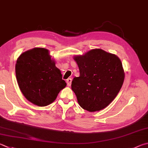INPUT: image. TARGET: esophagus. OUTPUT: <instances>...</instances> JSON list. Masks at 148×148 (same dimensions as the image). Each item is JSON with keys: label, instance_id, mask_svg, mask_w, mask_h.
Returning <instances> with one entry per match:
<instances>
[{"label": "esophagus", "instance_id": "1", "mask_svg": "<svg viewBox=\"0 0 148 148\" xmlns=\"http://www.w3.org/2000/svg\"><path fill=\"white\" fill-rule=\"evenodd\" d=\"M66 83H67V85L70 87V86L71 85V83H72V79L71 78H68L66 79Z\"/></svg>", "mask_w": 148, "mask_h": 148}]
</instances>
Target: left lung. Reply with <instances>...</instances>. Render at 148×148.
<instances>
[{
    "label": "left lung",
    "instance_id": "1",
    "mask_svg": "<svg viewBox=\"0 0 148 148\" xmlns=\"http://www.w3.org/2000/svg\"><path fill=\"white\" fill-rule=\"evenodd\" d=\"M80 76L72 82V90L80 107L89 112L106 108L116 98L124 81L119 58L100 48L74 56Z\"/></svg>",
    "mask_w": 148,
    "mask_h": 148
}]
</instances>
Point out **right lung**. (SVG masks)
Listing matches in <instances>:
<instances>
[{"mask_svg": "<svg viewBox=\"0 0 148 148\" xmlns=\"http://www.w3.org/2000/svg\"><path fill=\"white\" fill-rule=\"evenodd\" d=\"M15 74L26 100L39 107L52 103L66 85L49 50L44 48H34L21 53L16 61Z\"/></svg>", "mask_w": 148, "mask_h": 148, "instance_id": "obj_1", "label": "right lung"}]
</instances>
